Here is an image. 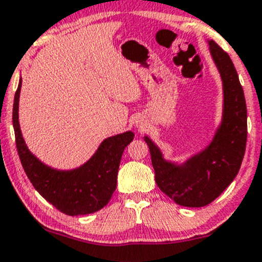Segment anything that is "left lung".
Here are the masks:
<instances>
[{
	"label": "left lung",
	"instance_id": "obj_1",
	"mask_svg": "<svg viewBox=\"0 0 262 262\" xmlns=\"http://www.w3.org/2000/svg\"><path fill=\"white\" fill-rule=\"evenodd\" d=\"M209 53L221 75L222 118L209 144L184 163L166 160L160 147L145 135L155 182L179 206L198 208L212 203L233 182L246 149L247 110L244 90L231 58L213 40Z\"/></svg>",
	"mask_w": 262,
	"mask_h": 262
}]
</instances>
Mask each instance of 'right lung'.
<instances>
[{"instance_id": "add662e5", "label": "right lung", "mask_w": 262, "mask_h": 262, "mask_svg": "<svg viewBox=\"0 0 262 262\" xmlns=\"http://www.w3.org/2000/svg\"><path fill=\"white\" fill-rule=\"evenodd\" d=\"M20 78L13 99L12 122L21 164L34 188L56 209L68 215H82L103 208L117 185V172L125 147L134 140V132L107 137L83 165L60 170L42 163L29 150L18 121Z\"/></svg>"}]
</instances>
